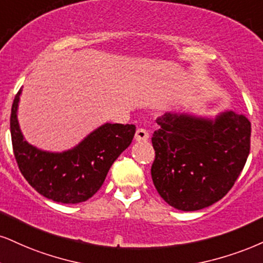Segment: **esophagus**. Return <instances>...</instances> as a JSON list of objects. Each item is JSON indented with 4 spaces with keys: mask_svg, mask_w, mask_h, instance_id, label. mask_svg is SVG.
<instances>
[{
    "mask_svg": "<svg viewBox=\"0 0 263 263\" xmlns=\"http://www.w3.org/2000/svg\"><path fill=\"white\" fill-rule=\"evenodd\" d=\"M135 140L141 141V142L147 141L148 140V133H147L146 129L139 128L137 133H135Z\"/></svg>",
    "mask_w": 263,
    "mask_h": 263,
    "instance_id": "esophagus-1",
    "label": "esophagus"
}]
</instances>
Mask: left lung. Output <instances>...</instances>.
<instances>
[{
  "label": "left lung",
  "mask_w": 263,
  "mask_h": 263,
  "mask_svg": "<svg viewBox=\"0 0 263 263\" xmlns=\"http://www.w3.org/2000/svg\"><path fill=\"white\" fill-rule=\"evenodd\" d=\"M151 177L168 205L197 211L227 195L250 152L251 123L233 111L215 119L164 113L156 119Z\"/></svg>",
  "instance_id": "left-lung-1"
}]
</instances>
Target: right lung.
<instances>
[{
  "mask_svg": "<svg viewBox=\"0 0 263 263\" xmlns=\"http://www.w3.org/2000/svg\"><path fill=\"white\" fill-rule=\"evenodd\" d=\"M22 89L11 111L13 152L19 171L30 185L47 199L79 203L95 195L119 155L132 144L135 125L106 123L64 152H47L24 140L17 119Z\"/></svg>",
  "mask_w": 263,
  "mask_h": 263,
  "instance_id": "obj_1",
  "label": "right lung"
}]
</instances>
